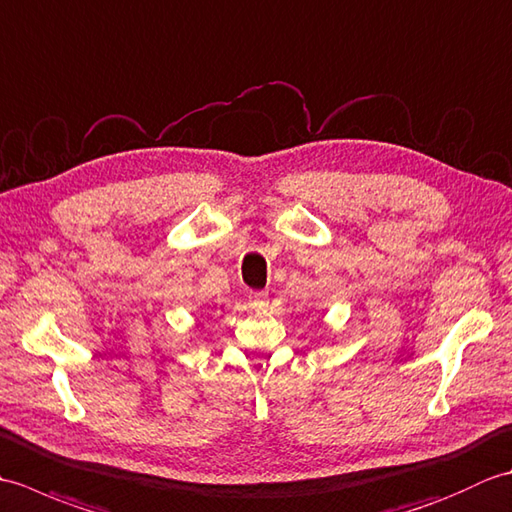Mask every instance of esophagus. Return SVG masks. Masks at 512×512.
I'll return each instance as SVG.
<instances>
[{"label": "esophagus", "instance_id": "1", "mask_svg": "<svg viewBox=\"0 0 512 512\" xmlns=\"http://www.w3.org/2000/svg\"><path fill=\"white\" fill-rule=\"evenodd\" d=\"M248 301L255 310H264L268 306V292H264V290L248 292Z\"/></svg>", "mask_w": 512, "mask_h": 512}]
</instances>
